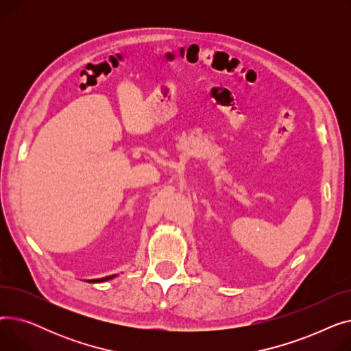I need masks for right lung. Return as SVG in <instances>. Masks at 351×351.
Segmentation results:
<instances>
[{
	"instance_id": "obj_1",
	"label": "right lung",
	"mask_w": 351,
	"mask_h": 351,
	"mask_svg": "<svg viewBox=\"0 0 351 351\" xmlns=\"http://www.w3.org/2000/svg\"><path fill=\"white\" fill-rule=\"evenodd\" d=\"M112 278H115V274L114 276H106V278H102V279H95V280H89V282H94V283H97V282H106V280H110Z\"/></svg>"
}]
</instances>
